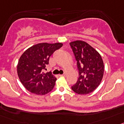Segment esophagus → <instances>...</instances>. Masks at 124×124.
I'll return each instance as SVG.
<instances>
[{
    "label": "esophagus",
    "mask_w": 124,
    "mask_h": 124,
    "mask_svg": "<svg viewBox=\"0 0 124 124\" xmlns=\"http://www.w3.org/2000/svg\"><path fill=\"white\" fill-rule=\"evenodd\" d=\"M60 76H61V77H65V76H66V75H65V73H63V74H62V75H60Z\"/></svg>",
    "instance_id": "esophagus-1"
}]
</instances>
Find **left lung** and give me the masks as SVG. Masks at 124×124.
<instances>
[{
  "mask_svg": "<svg viewBox=\"0 0 124 124\" xmlns=\"http://www.w3.org/2000/svg\"><path fill=\"white\" fill-rule=\"evenodd\" d=\"M79 71L77 82L72 86L78 94H87L94 91L101 83L104 65L100 53L87 43L81 40L70 42Z\"/></svg>",
  "mask_w": 124,
  "mask_h": 124,
  "instance_id": "8db88e82",
  "label": "left lung"
}]
</instances>
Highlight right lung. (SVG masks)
Here are the masks:
<instances>
[{"mask_svg":"<svg viewBox=\"0 0 124 124\" xmlns=\"http://www.w3.org/2000/svg\"><path fill=\"white\" fill-rule=\"evenodd\" d=\"M61 43H39L26 50L17 65L18 78L28 91L37 95H44L54 88L57 78L50 72L44 73L54 52L62 46Z\"/></svg>","mask_w":124,"mask_h":124,"instance_id":"right-lung-1","label":"right lung"}]
</instances>
